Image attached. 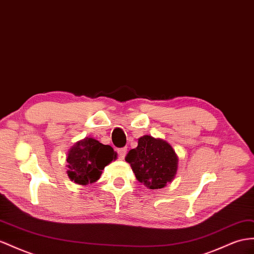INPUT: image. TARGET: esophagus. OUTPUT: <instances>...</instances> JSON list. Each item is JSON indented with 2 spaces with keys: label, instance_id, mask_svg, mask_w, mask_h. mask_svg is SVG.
<instances>
[{
  "label": "esophagus",
  "instance_id": "1",
  "mask_svg": "<svg viewBox=\"0 0 254 254\" xmlns=\"http://www.w3.org/2000/svg\"><path fill=\"white\" fill-rule=\"evenodd\" d=\"M127 147H123V148H119L118 149V155L120 159H125L126 154H127Z\"/></svg>",
  "mask_w": 254,
  "mask_h": 254
}]
</instances>
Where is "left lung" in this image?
I'll use <instances>...</instances> for the list:
<instances>
[{
    "mask_svg": "<svg viewBox=\"0 0 254 254\" xmlns=\"http://www.w3.org/2000/svg\"><path fill=\"white\" fill-rule=\"evenodd\" d=\"M135 177L149 189H162L171 183L177 172L178 158L170 144L145 135L138 146L131 149L126 157Z\"/></svg>",
    "mask_w": 254,
    "mask_h": 254,
    "instance_id": "left-lung-1",
    "label": "left lung"
}]
</instances>
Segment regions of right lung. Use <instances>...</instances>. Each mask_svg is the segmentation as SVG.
<instances>
[{"label":"right lung","instance_id":"right-lung-1","mask_svg":"<svg viewBox=\"0 0 254 254\" xmlns=\"http://www.w3.org/2000/svg\"><path fill=\"white\" fill-rule=\"evenodd\" d=\"M116 158L113 147L93 138H84L78 141L67 154V175L78 185L93 184L100 179L104 167Z\"/></svg>","mask_w":254,"mask_h":254}]
</instances>
